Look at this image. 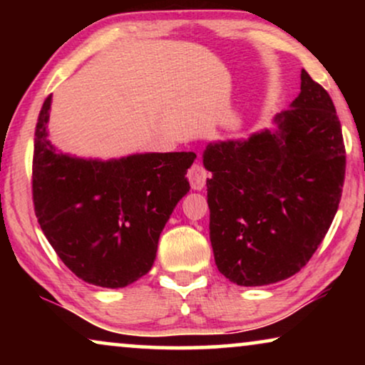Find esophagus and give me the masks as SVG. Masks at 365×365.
Listing matches in <instances>:
<instances>
[{
    "instance_id": "34e87169",
    "label": "esophagus",
    "mask_w": 365,
    "mask_h": 365,
    "mask_svg": "<svg viewBox=\"0 0 365 365\" xmlns=\"http://www.w3.org/2000/svg\"><path fill=\"white\" fill-rule=\"evenodd\" d=\"M189 182H191V187L196 189V191H201V189L206 186V179L209 178V173L202 168V164L194 163L187 171Z\"/></svg>"
}]
</instances>
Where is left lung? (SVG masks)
Returning a JSON list of instances; mask_svg holds the SVG:
<instances>
[{
  "mask_svg": "<svg viewBox=\"0 0 365 365\" xmlns=\"http://www.w3.org/2000/svg\"><path fill=\"white\" fill-rule=\"evenodd\" d=\"M276 131L207 144L209 237L219 272L266 286L309 262L336 216L346 176L341 121L329 93L301 71V93Z\"/></svg>",
  "mask_w": 365,
  "mask_h": 365,
  "instance_id": "obj_1",
  "label": "left lung"
}]
</instances>
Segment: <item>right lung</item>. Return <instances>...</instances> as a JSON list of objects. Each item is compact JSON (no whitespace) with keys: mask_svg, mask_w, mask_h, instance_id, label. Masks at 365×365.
Returning a JSON list of instances; mask_svg holds the SVG:
<instances>
[{"mask_svg":"<svg viewBox=\"0 0 365 365\" xmlns=\"http://www.w3.org/2000/svg\"><path fill=\"white\" fill-rule=\"evenodd\" d=\"M51 94L34 131L33 202L48 242L69 271L99 287H126L151 271L173 209L189 191L194 153L111 161L58 153L48 141Z\"/></svg>","mask_w":365,"mask_h":365,"instance_id":"1","label":"right lung"}]
</instances>
